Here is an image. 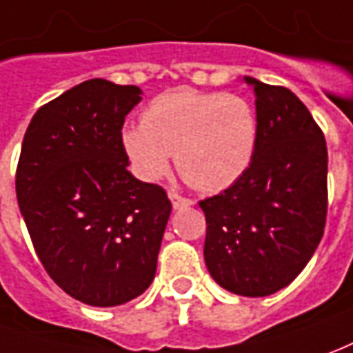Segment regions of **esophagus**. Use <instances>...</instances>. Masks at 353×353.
I'll list each match as a JSON object with an SVG mask.
<instances>
[{"label":"esophagus","instance_id":"obj_1","mask_svg":"<svg viewBox=\"0 0 353 353\" xmlns=\"http://www.w3.org/2000/svg\"><path fill=\"white\" fill-rule=\"evenodd\" d=\"M169 198H171L172 208L174 209H182V208H188V205H192L190 198H184V196L176 194V192H169Z\"/></svg>","mask_w":353,"mask_h":353}]
</instances>
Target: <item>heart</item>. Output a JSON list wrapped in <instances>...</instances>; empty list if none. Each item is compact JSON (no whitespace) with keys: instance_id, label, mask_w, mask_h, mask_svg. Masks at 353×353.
<instances>
[{"instance_id":"b5f03b06","label":"heart","mask_w":353,"mask_h":353,"mask_svg":"<svg viewBox=\"0 0 353 353\" xmlns=\"http://www.w3.org/2000/svg\"><path fill=\"white\" fill-rule=\"evenodd\" d=\"M121 145L138 179L159 181L172 155L182 179L201 192L225 190L248 171L257 148V113L240 94L165 92L126 125Z\"/></svg>"}]
</instances>
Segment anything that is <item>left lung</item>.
<instances>
[{"label":"left lung","mask_w":353,"mask_h":353,"mask_svg":"<svg viewBox=\"0 0 353 353\" xmlns=\"http://www.w3.org/2000/svg\"><path fill=\"white\" fill-rule=\"evenodd\" d=\"M254 86L257 148L232 186L200 201L203 257L228 292L259 298L292 283L319 246L329 208L327 142L296 94Z\"/></svg>","instance_id":"1"}]
</instances>
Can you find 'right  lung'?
Masks as SVG:
<instances>
[{
    "label": "right lung",
    "mask_w": 353,
    "mask_h": 353,
    "mask_svg": "<svg viewBox=\"0 0 353 353\" xmlns=\"http://www.w3.org/2000/svg\"><path fill=\"white\" fill-rule=\"evenodd\" d=\"M138 86L92 79L42 105L24 134L17 200L53 283L96 307L152 284L171 200L134 179L121 134Z\"/></svg>",
    "instance_id": "right-lung-1"
}]
</instances>
